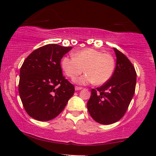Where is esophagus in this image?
<instances>
[{
	"label": "esophagus",
	"mask_w": 156,
	"mask_h": 156,
	"mask_svg": "<svg viewBox=\"0 0 156 156\" xmlns=\"http://www.w3.org/2000/svg\"><path fill=\"white\" fill-rule=\"evenodd\" d=\"M82 87H75L76 90H82Z\"/></svg>",
	"instance_id": "esophagus-1"
}]
</instances>
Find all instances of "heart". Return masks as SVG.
<instances>
[{"label":"heart","mask_w":156,"mask_h":156,"mask_svg":"<svg viewBox=\"0 0 156 156\" xmlns=\"http://www.w3.org/2000/svg\"><path fill=\"white\" fill-rule=\"evenodd\" d=\"M73 56L63 58L62 66L66 74L72 79H75L85 70L87 74L75 80L78 84L94 82L97 85L103 84L113 74L115 59L111 54L88 48Z\"/></svg>","instance_id":"b5f03b06"}]
</instances>
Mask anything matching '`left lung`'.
Here are the masks:
<instances>
[{
  "instance_id": "left-lung-1",
  "label": "left lung",
  "mask_w": 156,
  "mask_h": 156,
  "mask_svg": "<svg viewBox=\"0 0 156 156\" xmlns=\"http://www.w3.org/2000/svg\"><path fill=\"white\" fill-rule=\"evenodd\" d=\"M115 69L102 87L92 88L87 103L92 118L98 123L110 125L123 117L133 98L137 74L129 59L116 48Z\"/></svg>"
}]
</instances>
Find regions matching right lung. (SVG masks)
<instances>
[{"label":"right lung","mask_w":156,"mask_h":156,"mask_svg":"<svg viewBox=\"0 0 156 156\" xmlns=\"http://www.w3.org/2000/svg\"><path fill=\"white\" fill-rule=\"evenodd\" d=\"M48 44L29 54L20 69L19 92L27 114L36 120H51L64 110L74 87L62 75L60 62L72 49Z\"/></svg>","instance_id":"obj_1"}]
</instances>
